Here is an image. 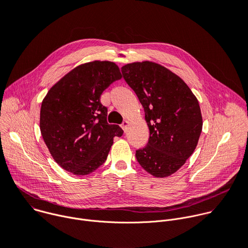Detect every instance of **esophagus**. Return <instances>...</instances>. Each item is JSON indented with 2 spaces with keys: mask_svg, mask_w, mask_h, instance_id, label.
<instances>
[{
  "mask_svg": "<svg viewBox=\"0 0 248 248\" xmlns=\"http://www.w3.org/2000/svg\"><path fill=\"white\" fill-rule=\"evenodd\" d=\"M127 125H128V122H127L126 120H124V121L123 122V124H122V127H123V129H124V131H126Z\"/></svg>",
  "mask_w": 248,
  "mask_h": 248,
  "instance_id": "34e87169",
  "label": "esophagus"
}]
</instances>
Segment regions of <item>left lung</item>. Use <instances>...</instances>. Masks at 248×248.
I'll list each match as a JSON object with an SVG mask.
<instances>
[{
    "label": "left lung",
    "mask_w": 248,
    "mask_h": 248,
    "mask_svg": "<svg viewBox=\"0 0 248 248\" xmlns=\"http://www.w3.org/2000/svg\"><path fill=\"white\" fill-rule=\"evenodd\" d=\"M123 78L142 105L150 136L135 157L146 171L166 178L191 156L202 130L199 103L186 82L152 62L122 67Z\"/></svg>",
    "instance_id": "8db88e82"
}]
</instances>
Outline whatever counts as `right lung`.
<instances>
[{"mask_svg":"<svg viewBox=\"0 0 248 248\" xmlns=\"http://www.w3.org/2000/svg\"><path fill=\"white\" fill-rule=\"evenodd\" d=\"M122 78L119 66L108 61L80 64L47 93L40 111V130L52 157L77 175L93 172L107 159L118 124L107 122L103 91Z\"/></svg>","mask_w":248,"mask_h":248,"instance_id":"obj_1","label":"right lung"}]
</instances>
